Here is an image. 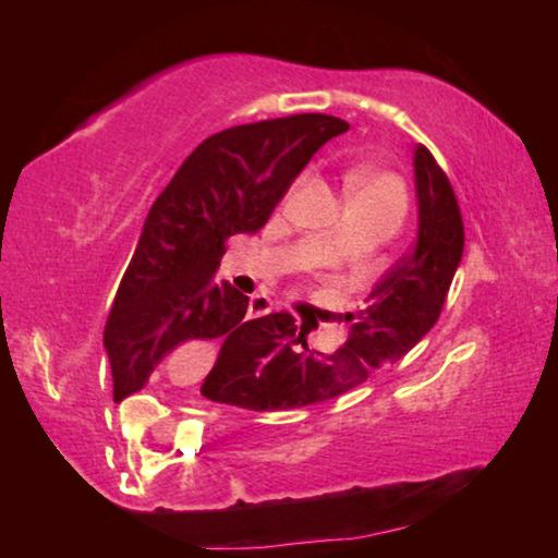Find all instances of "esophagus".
I'll return each mask as SVG.
<instances>
[{
	"label": "esophagus",
	"instance_id": "esophagus-1",
	"mask_svg": "<svg viewBox=\"0 0 558 558\" xmlns=\"http://www.w3.org/2000/svg\"><path fill=\"white\" fill-rule=\"evenodd\" d=\"M272 310H275V304L267 296H252V306H248V312H252L254 317L270 315Z\"/></svg>",
	"mask_w": 558,
	"mask_h": 558
}]
</instances>
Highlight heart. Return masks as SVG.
Masks as SVG:
<instances>
[{
	"label": "heart",
	"mask_w": 558,
	"mask_h": 558,
	"mask_svg": "<svg viewBox=\"0 0 558 558\" xmlns=\"http://www.w3.org/2000/svg\"><path fill=\"white\" fill-rule=\"evenodd\" d=\"M343 189H345V196H349V202L380 204V207L393 209V213L399 215L403 209V189L399 178H393L390 172L356 168L345 175Z\"/></svg>",
	"instance_id": "b5f03b06"
}]
</instances>
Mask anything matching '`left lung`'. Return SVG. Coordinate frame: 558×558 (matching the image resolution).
I'll return each instance as SVG.
<instances>
[{
	"label": "left lung",
	"instance_id": "obj_1",
	"mask_svg": "<svg viewBox=\"0 0 558 558\" xmlns=\"http://www.w3.org/2000/svg\"><path fill=\"white\" fill-rule=\"evenodd\" d=\"M417 241L377 280L349 338L330 354L306 345L288 312H272L239 343L222 345L202 393L252 412H280L336 399L380 367L401 362L438 323L464 254V226L446 172L430 151L414 149Z\"/></svg>",
	"mask_w": 558,
	"mask_h": 558
}]
</instances>
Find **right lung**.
Returning <instances> with one entry per match:
<instances>
[{"label":"right lung","instance_id":"add662e5","mask_svg":"<svg viewBox=\"0 0 558 558\" xmlns=\"http://www.w3.org/2000/svg\"><path fill=\"white\" fill-rule=\"evenodd\" d=\"M345 131L341 118L291 114L228 128L185 157L146 215L107 319L114 401L144 388L172 351L239 343L265 319H243L248 296L215 278L226 241L265 228L312 155Z\"/></svg>","mask_w":558,"mask_h":558}]
</instances>
